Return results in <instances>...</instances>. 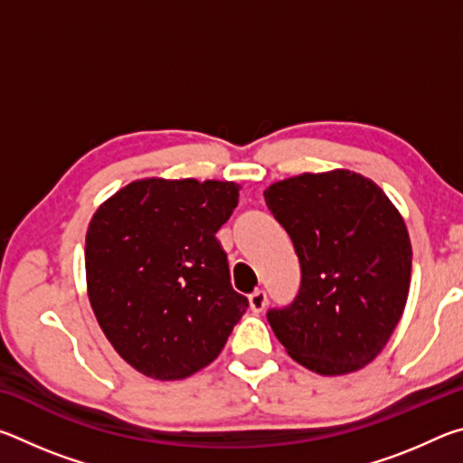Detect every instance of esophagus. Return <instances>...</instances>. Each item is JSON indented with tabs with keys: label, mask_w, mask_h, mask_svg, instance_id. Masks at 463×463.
Wrapping results in <instances>:
<instances>
[{
	"label": "esophagus",
	"mask_w": 463,
	"mask_h": 463,
	"mask_svg": "<svg viewBox=\"0 0 463 463\" xmlns=\"http://www.w3.org/2000/svg\"><path fill=\"white\" fill-rule=\"evenodd\" d=\"M249 304L253 312H261L265 307H268V294H265L263 289H255V292L249 296Z\"/></svg>",
	"instance_id": "esophagus-1"
}]
</instances>
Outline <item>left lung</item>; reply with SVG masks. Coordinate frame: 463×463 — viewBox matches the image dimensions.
Instances as JSON below:
<instances>
[{
    "label": "left lung",
    "mask_w": 463,
    "mask_h": 463,
    "mask_svg": "<svg viewBox=\"0 0 463 463\" xmlns=\"http://www.w3.org/2000/svg\"><path fill=\"white\" fill-rule=\"evenodd\" d=\"M263 195L302 268L294 302L268 312L273 333L310 372L362 370L386 347L409 298L404 218L382 187L349 169L281 179Z\"/></svg>",
    "instance_id": "left-lung-1"
}]
</instances>
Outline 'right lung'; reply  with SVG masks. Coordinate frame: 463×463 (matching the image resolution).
<instances>
[{"label":"right lung","mask_w":463,"mask_h":463,"mask_svg":"<svg viewBox=\"0 0 463 463\" xmlns=\"http://www.w3.org/2000/svg\"><path fill=\"white\" fill-rule=\"evenodd\" d=\"M239 190L214 179H137L91 218L93 315L116 354L148 378L184 380L213 364L249 307L216 239Z\"/></svg>","instance_id":"1"}]
</instances>
